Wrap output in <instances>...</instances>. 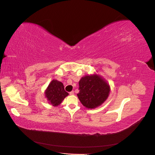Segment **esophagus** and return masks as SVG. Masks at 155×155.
I'll return each mask as SVG.
<instances>
[{
  "label": "esophagus",
  "mask_w": 155,
  "mask_h": 155,
  "mask_svg": "<svg viewBox=\"0 0 155 155\" xmlns=\"http://www.w3.org/2000/svg\"><path fill=\"white\" fill-rule=\"evenodd\" d=\"M70 95H73L74 94V91H71V92H69Z\"/></svg>",
  "instance_id": "esophagus-1"
}]
</instances>
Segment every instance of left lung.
Listing matches in <instances>:
<instances>
[{"instance_id": "obj_1", "label": "left lung", "mask_w": 155, "mask_h": 155, "mask_svg": "<svg viewBox=\"0 0 155 155\" xmlns=\"http://www.w3.org/2000/svg\"><path fill=\"white\" fill-rule=\"evenodd\" d=\"M78 90L79 100L88 109L101 105L108 97L110 92L109 84L97 75L82 77L79 81Z\"/></svg>"}]
</instances>
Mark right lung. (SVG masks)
I'll use <instances>...</instances> for the list:
<instances>
[{
	"label": "right lung",
	"mask_w": 155,
	"mask_h": 155,
	"mask_svg": "<svg viewBox=\"0 0 155 155\" xmlns=\"http://www.w3.org/2000/svg\"><path fill=\"white\" fill-rule=\"evenodd\" d=\"M45 94L48 100L53 106H58L60 104L64 98L69 95L65 92L63 83L56 80H54L50 82L46 90Z\"/></svg>",
	"instance_id": "add662e5"
}]
</instances>
